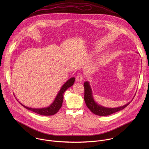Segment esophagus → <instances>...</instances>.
Segmentation results:
<instances>
[{"label":"esophagus","instance_id":"1","mask_svg":"<svg viewBox=\"0 0 149 149\" xmlns=\"http://www.w3.org/2000/svg\"><path fill=\"white\" fill-rule=\"evenodd\" d=\"M83 80V76L81 74H78L76 77V80L78 82H80Z\"/></svg>","mask_w":149,"mask_h":149}]
</instances>
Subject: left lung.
I'll return each mask as SVG.
<instances>
[{
  "label": "left lung",
  "mask_w": 149,
  "mask_h": 149,
  "mask_svg": "<svg viewBox=\"0 0 149 149\" xmlns=\"http://www.w3.org/2000/svg\"><path fill=\"white\" fill-rule=\"evenodd\" d=\"M84 100H85V104L87 107L90 109V111L95 115H97L99 116L109 115L124 109L130 104V103H128L127 104H126L123 106L114 108H109L104 107L101 106L100 105H98L95 102L93 99L92 91L88 82L86 81L84 83Z\"/></svg>",
  "instance_id": "obj_1"
}]
</instances>
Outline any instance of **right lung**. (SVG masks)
<instances>
[{
  "instance_id": "1",
  "label": "right lung",
  "mask_w": 149,
  "mask_h": 149,
  "mask_svg": "<svg viewBox=\"0 0 149 149\" xmlns=\"http://www.w3.org/2000/svg\"><path fill=\"white\" fill-rule=\"evenodd\" d=\"M75 79L74 77H72L68 81L65 83V84L61 87L60 92H58L57 96H56L54 102L48 107L47 108H29L25 106L21 103H20L22 106L24 107L26 109L36 113H38L39 115H44V116H50V115H53L56 114L59 109L61 108L63 104V99H64V93L65 92V91L70 87L71 86L73 85L74 83Z\"/></svg>"
}]
</instances>
